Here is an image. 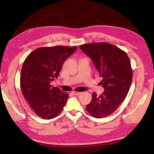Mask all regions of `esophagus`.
Listing matches in <instances>:
<instances>
[{"mask_svg": "<svg viewBox=\"0 0 154 154\" xmlns=\"http://www.w3.org/2000/svg\"><path fill=\"white\" fill-rule=\"evenodd\" d=\"M72 93H73V94L77 96V95H80L82 92H76V91H73Z\"/></svg>", "mask_w": 154, "mask_h": 154, "instance_id": "1", "label": "esophagus"}]
</instances>
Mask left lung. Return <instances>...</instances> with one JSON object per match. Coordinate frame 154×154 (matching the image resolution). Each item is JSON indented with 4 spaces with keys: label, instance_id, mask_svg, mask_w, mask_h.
<instances>
[{
    "label": "left lung",
    "instance_id": "1",
    "mask_svg": "<svg viewBox=\"0 0 154 154\" xmlns=\"http://www.w3.org/2000/svg\"><path fill=\"white\" fill-rule=\"evenodd\" d=\"M80 48L92 59L105 88L99 96L92 93L86 110L94 118L106 117L118 109L130 89L132 69L129 58L124 51L107 42L83 44Z\"/></svg>",
    "mask_w": 154,
    "mask_h": 154
}]
</instances>
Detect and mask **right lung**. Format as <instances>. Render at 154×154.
Segmentation results:
<instances>
[{
  "instance_id": "add662e5",
  "label": "right lung",
  "mask_w": 154,
  "mask_h": 154,
  "mask_svg": "<svg viewBox=\"0 0 154 154\" xmlns=\"http://www.w3.org/2000/svg\"><path fill=\"white\" fill-rule=\"evenodd\" d=\"M77 48L67 46L40 48L31 53L23 64L20 87L25 99L35 114L45 119L57 116L69 97L59 88L51 85L58 78L66 60Z\"/></svg>"
}]
</instances>
